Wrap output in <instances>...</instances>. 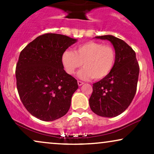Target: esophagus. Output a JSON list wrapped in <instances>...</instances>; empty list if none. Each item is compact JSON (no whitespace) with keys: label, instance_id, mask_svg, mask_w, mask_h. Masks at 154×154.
Here are the masks:
<instances>
[{"label":"esophagus","instance_id":"34e87169","mask_svg":"<svg viewBox=\"0 0 154 154\" xmlns=\"http://www.w3.org/2000/svg\"><path fill=\"white\" fill-rule=\"evenodd\" d=\"M84 82H82V81H78V85H79V86H82L83 84H84Z\"/></svg>","mask_w":154,"mask_h":154}]
</instances>
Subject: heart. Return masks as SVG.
Masks as SVG:
<instances>
[{
	"label": "heart",
	"instance_id": "obj_1",
	"mask_svg": "<svg viewBox=\"0 0 154 154\" xmlns=\"http://www.w3.org/2000/svg\"><path fill=\"white\" fill-rule=\"evenodd\" d=\"M61 62L66 71L70 75L84 65L78 72L82 80L94 78L97 80L107 76L112 70L115 62V52L110 45L97 42H88L79 45L75 52L66 50L63 52Z\"/></svg>",
	"mask_w": 154,
	"mask_h": 154
}]
</instances>
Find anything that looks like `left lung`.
<instances>
[{
  "label": "left lung",
  "instance_id": "left-lung-1",
  "mask_svg": "<svg viewBox=\"0 0 154 154\" xmlns=\"http://www.w3.org/2000/svg\"><path fill=\"white\" fill-rule=\"evenodd\" d=\"M108 40L115 50V62L107 76L93 84L89 105L97 115L114 117L122 113L134 98L139 75V65L134 50L112 35L95 37Z\"/></svg>",
  "mask_w": 154,
  "mask_h": 154
}]
</instances>
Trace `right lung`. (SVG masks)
I'll list each match as a JSON object with an SVG mask.
<instances>
[{"label":"right lung","mask_w":154,"mask_h":154,"mask_svg":"<svg viewBox=\"0 0 154 154\" xmlns=\"http://www.w3.org/2000/svg\"><path fill=\"white\" fill-rule=\"evenodd\" d=\"M77 42L68 36L48 33L25 47L16 64V86L23 106L34 117L53 121L70 109L77 81L63 69V52Z\"/></svg>","instance_id":"right-lung-1"}]
</instances>
